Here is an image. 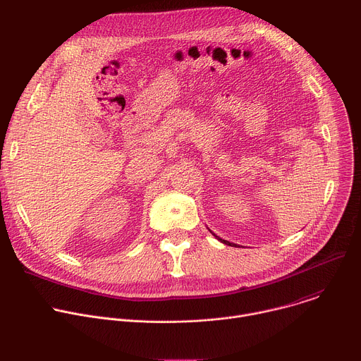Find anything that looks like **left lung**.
Returning a JSON list of instances; mask_svg holds the SVG:
<instances>
[{"label":"left lung","instance_id":"8db88e82","mask_svg":"<svg viewBox=\"0 0 361 361\" xmlns=\"http://www.w3.org/2000/svg\"><path fill=\"white\" fill-rule=\"evenodd\" d=\"M209 230H210V228H209ZM210 233H212V234H213V235H214V237H216L219 241H221L223 244H227V245H231V247H240V245H237V244H234V243H230V241H227V240H223L221 237H219L217 234H214L212 230H210Z\"/></svg>","mask_w":361,"mask_h":361}]
</instances>
